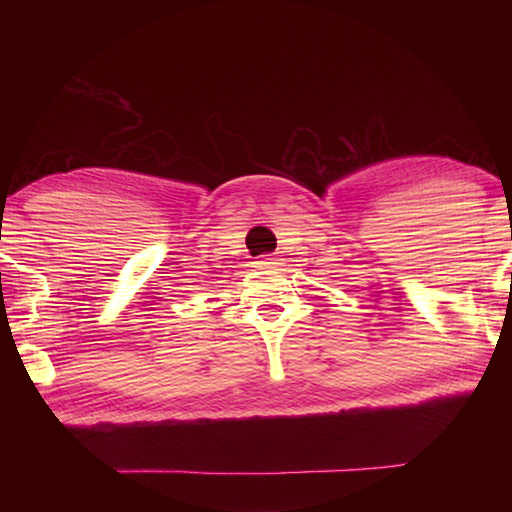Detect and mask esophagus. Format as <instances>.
<instances>
[{"label": "esophagus", "instance_id": "esophagus-1", "mask_svg": "<svg viewBox=\"0 0 512 512\" xmlns=\"http://www.w3.org/2000/svg\"><path fill=\"white\" fill-rule=\"evenodd\" d=\"M280 266H282V259L277 255H264V257H259V262H257L259 271H275V268H280Z\"/></svg>", "mask_w": 512, "mask_h": 512}]
</instances>
